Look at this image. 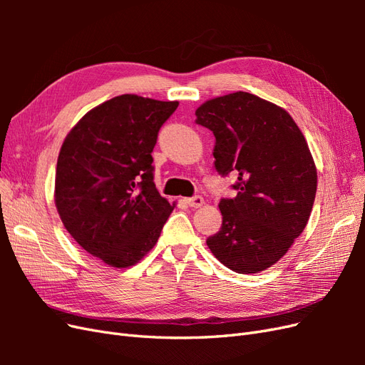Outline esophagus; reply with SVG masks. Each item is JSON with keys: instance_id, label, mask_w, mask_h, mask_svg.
Wrapping results in <instances>:
<instances>
[{"instance_id": "obj_1", "label": "esophagus", "mask_w": 365, "mask_h": 365, "mask_svg": "<svg viewBox=\"0 0 365 365\" xmlns=\"http://www.w3.org/2000/svg\"><path fill=\"white\" fill-rule=\"evenodd\" d=\"M185 204L192 207V208H200L202 204H204V197L200 196V195H195L192 197H185Z\"/></svg>"}]
</instances>
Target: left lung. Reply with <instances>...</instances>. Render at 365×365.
I'll return each instance as SVG.
<instances>
[{
  "label": "left lung",
  "mask_w": 365,
  "mask_h": 365,
  "mask_svg": "<svg viewBox=\"0 0 365 365\" xmlns=\"http://www.w3.org/2000/svg\"><path fill=\"white\" fill-rule=\"evenodd\" d=\"M195 115L215 135L216 172L237 176V195L220 200L222 227L207 245L231 271L267 269L312 212L317 169L307 143L284 109L244 91L212 98Z\"/></svg>",
  "instance_id": "8db88e82"
}]
</instances>
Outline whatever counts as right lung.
Here are the masks:
<instances>
[{
  "instance_id": "obj_1",
  "label": "right lung",
  "mask_w": 365,
  "mask_h": 365,
  "mask_svg": "<svg viewBox=\"0 0 365 365\" xmlns=\"http://www.w3.org/2000/svg\"><path fill=\"white\" fill-rule=\"evenodd\" d=\"M178 108L135 94L86 113L59 152L54 201L73 239L115 268L153 248L175 205L153 184L152 150Z\"/></svg>"
}]
</instances>
